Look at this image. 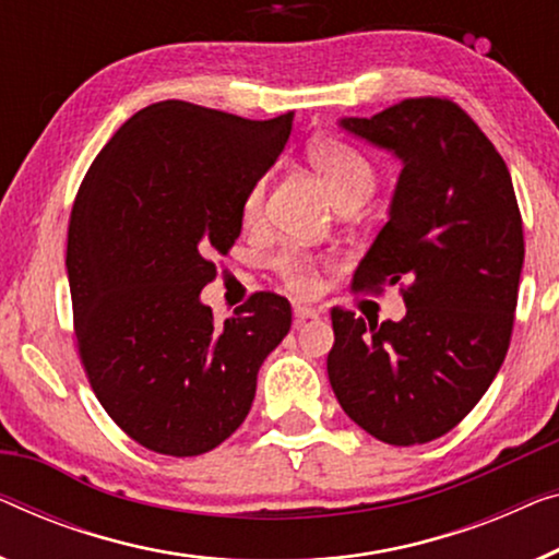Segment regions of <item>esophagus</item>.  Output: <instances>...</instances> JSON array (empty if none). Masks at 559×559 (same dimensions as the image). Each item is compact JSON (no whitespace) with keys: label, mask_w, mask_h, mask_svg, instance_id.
<instances>
[{"label":"esophagus","mask_w":559,"mask_h":559,"mask_svg":"<svg viewBox=\"0 0 559 559\" xmlns=\"http://www.w3.org/2000/svg\"><path fill=\"white\" fill-rule=\"evenodd\" d=\"M293 312H295L297 325H299V322H305V320H318L322 314L320 310H314V307H307V305H295Z\"/></svg>","instance_id":"esophagus-1"}]
</instances>
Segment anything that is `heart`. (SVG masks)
I'll return each mask as SVG.
<instances>
[{"label":"heart","instance_id":"1","mask_svg":"<svg viewBox=\"0 0 559 559\" xmlns=\"http://www.w3.org/2000/svg\"><path fill=\"white\" fill-rule=\"evenodd\" d=\"M307 158H310V164L314 171H318L320 179L325 181L335 204L347 197H370V191H373V183H376L373 166H370L358 151L350 148V145L333 139H318L310 143V148H307ZM262 201H264V179L249 186L245 204H241V216H245L247 224L257 222V216L262 212ZM277 264H280L282 277L287 280V285L293 287L295 293H310L314 287L312 262L307 260L305 254L287 252L280 257Z\"/></svg>","mask_w":559,"mask_h":559}]
</instances>
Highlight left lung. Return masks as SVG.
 Here are the masks:
<instances>
[{
    "mask_svg": "<svg viewBox=\"0 0 559 559\" xmlns=\"http://www.w3.org/2000/svg\"><path fill=\"white\" fill-rule=\"evenodd\" d=\"M340 131L401 164L388 222L355 287L395 285L399 322L333 310L328 378L362 431L414 447L451 431L504 362L524 262L522 216L504 158L459 105L403 100Z\"/></svg>",
    "mask_w": 559,
    "mask_h": 559,
    "instance_id": "obj_1",
    "label": "left lung"
}]
</instances>
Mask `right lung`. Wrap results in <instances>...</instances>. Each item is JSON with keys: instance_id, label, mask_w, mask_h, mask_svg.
<instances>
[{"instance_id": "1", "label": "right lung", "mask_w": 559, "mask_h": 559, "mask_svg": "<svg viewBox=\"0 0 559 559\" xmlns=\"http://www.w3.org/2000/svg\"><path fill=\"white\" fill-rule=\"evenodd\" d=\"M293 112L247 120L183 100L128 118L93 160L68 231L83 366L100 406L166 456H199L247 418L262 362L293 325L257 293L216 325L201 289L241 234L249 186L274 166Z\"/></svg>"}]
</instances>
